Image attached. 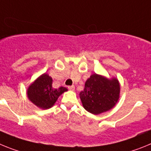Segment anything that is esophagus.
Returning a JSON list of instances; mask_svg holds the SVG:
<instances>
[{"mask_svg": "<svg viewBox=\"0 0 151 151\" xmlns=\"http://www.w3.org/2000/svg\"><path fill=\"white\" fill-rule=\"evenodd\" d=\"M68 89L70 90H71V91H74V89H75V86H74V85H72V86H68Z\"/></svg>", "mask_w": 151, "mask_h": 151, "instance_id": "34e87169", "label": "esophagus"}]
</instances>
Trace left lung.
<instances>
[{"label":"left lung","mask_w":151,"mask_h":151,"mask_svg":"<svg viewBox=\"0 0 151 151\" xmlns=\"http://www.w3.org/2000/svg\"><path fill=\"white\" fill-rule=\"evenodd\" d=\"M120 96V83L116 77L93 74L86 80L84 89L80 93L83 108L94 115L112 109Z\"/></svg>","instance_id":"1"}]
</instances>
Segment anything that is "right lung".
<instances>
[{"label":"right lung","instance_id":"right-lung-1","mask_svg":"<svg viewBox=\"0 0 151 151\" xmlns=\"http://www.w3.org/2000/svg\"><path fill=\"white\" fill-rule=\"evenodd\" d=\"M68 89L64 86L55 88L52 78L46 73L36 78L27 88V97L35 106L42 109H48L53 106L58 97Z\"/></svg>","mask_w":151,"mask_h":151}]
</instances>
